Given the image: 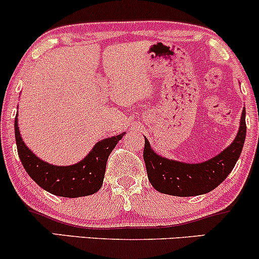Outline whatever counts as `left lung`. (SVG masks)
<instances>
[{
	"instance_id": "1",
	"label": "left lung",
	"mask_w": 259,
	"mask_h": 259,
	"mask_svg": "<svg viewBox=\"0 0 259 259\" xmlns=\"http://www.w3.org/2000/svg\"><path fill=\"white\" fill-rule=\"evenodd\" d=\"M246 109L243 108L240 129L228 148L214 158L196 164L167 159L153 152L145 139L144 160L148 180L157 191L171 196L203 195L214 190L233 170L246 139Z\"/></svg>"
}]
</instances>
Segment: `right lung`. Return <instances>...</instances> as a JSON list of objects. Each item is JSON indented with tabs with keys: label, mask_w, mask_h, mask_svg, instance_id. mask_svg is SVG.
<instances>
[{
	"label": "right lung",
	"mask_w": 259,
	"mask_h": 259,
	"mask_svg": "<svg viewBox=\"0 0 259 259\" xmlns=\"http://www.w3.org/2000/svg\"><path fill=\"white\" fill-rule=\"evenodd\" d=\"M14 133L18 154L29 177L50 194L70 198L94 195L99 191L103 184L109 153L125 134L123 133L97 142L81 162L74 165L59 167L37 158L26 147L18 129L17 117L14 119Z\"/></svg>",
	"instance_id": "right-lung-1"
}]
</instances>
